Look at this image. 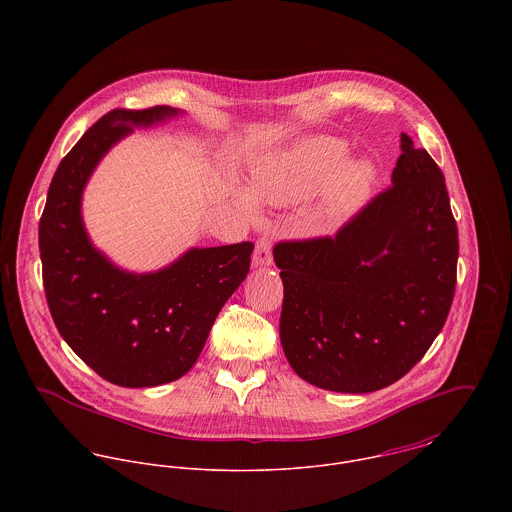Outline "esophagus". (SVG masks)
<instances>
[{"instance_id": "34e87169", "label": "esophagus", "mask_w": 512, "mask_h": 512, "mask_svg": "<svg viewBox=\"0 0 512 512\" xmlns=\"http://www.w3.org/2000/svg\"><path fill=\"white\" fill-rule=\"evenodd\" d=\"M270 264H272V244L266 238H262L256 244V250H254V256H252V266L254 268H266Z\"/></svg>"}]
</instances>
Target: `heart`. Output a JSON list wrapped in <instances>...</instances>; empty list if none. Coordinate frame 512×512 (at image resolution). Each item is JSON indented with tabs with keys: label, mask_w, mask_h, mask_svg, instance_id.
Returning <instances> with one entry per match:
<instances>
[{
	"label": "heart",
	"mask_w": 512,
	"mask_h": 512,
	"mask_svg": "<svg viewBox=\"0 0 512 512\" xmlns=\"http://www.w3.org/2000/svg\"><path fill=\"white\" fill-rule=\"evenodd\" d=\"M349 142L329 134H307L258 159L250 171V191L236 193L238 207L258 219L260 203L295 205L319 191L317 220L335 228L365 207L378 167L368 155H351Z\"/></svg>",
	"instance_id": "1"
}]
</instances>
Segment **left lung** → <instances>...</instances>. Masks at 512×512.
Wrapping results in <instances>:
<instances>
[{
  "label": "left lung",
  "mask_w": 512,
  "mask_h": 512,
  "mask_svg": "<svg viewBox=\"0 0 512 512\" xmlns=\"http://www.w3.org/2000/svg\"><path fill=\"white\" fill-rule=\"evenodd\" d=\"M392 187L335 238L282 242L280 341L305 382L365 394L390 386L438 337L455 292L457 224L445 177L400 134Z\"/></svg>",
  "instance_id": "8db88e82"
}]
</instances>
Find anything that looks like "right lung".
Returning a JSON list of instances; mask_svg holds the SVG:
<instances>
[{
	"mask_svg": "<svg viewBox=\"0 0 512 512\" xmlns=\"http://www.w3.org/2000/svg\"><path fill=\"white\" fill-rule=\"evenodd\" d=\"M185 110H112L61 161L39 222L43 284L53 321L74 353L104 380L147 388L197 363L222 305L250 270L252 242L185 250L155 272H130L94 246L82 219L84 189L104 155L136 128Z\"/></svg>",
	"mask_w": 512,
	"mask_h": 512,
	"instance_id": "add662e5",
	"label": "right lung"
}]
</instances>
